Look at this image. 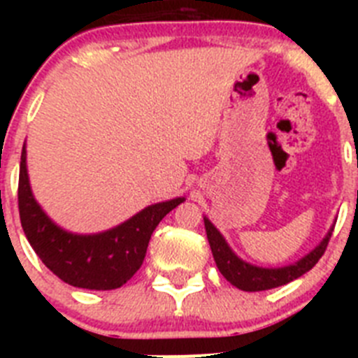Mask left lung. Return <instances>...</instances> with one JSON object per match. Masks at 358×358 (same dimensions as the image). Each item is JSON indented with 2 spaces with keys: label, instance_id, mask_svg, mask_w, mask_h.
<instances>
[{
  "label": "left lung",
  "instance_id": "8db88e82",
  "mask_svg": "<svg viewBox=\"0 0 358 358\" xmlns=\"http://www.w3.org/2000/svg\"><path fill=\"white\" fill-rule=\"evenodd\" d=\"M204 227H206L208 242H210L211 252H213L215 264H217L218 271L222 273V276L229 281L231 285H235L240 290H245V292L276 289V287L290 283L292 280H297L299 276L308 273L310 268L317 264L319 258L324 255V251L328 248V242H330L331 231H334L330 229V233L322 238V242L319 243L317 248L310 252V255H306L305 258H301L297 264L281 268H262L240 260L238 256L231 251L226 240L222 238V235L218 233L217 227L208 218H204Z\"/></svg>",
  "mask_w": 358,
  "mask_h": 358
}]
</instances>
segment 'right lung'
Wrapping results in <instances>:
<instances>
[{
    "mask_svg": "<svg viewBox=\"0 0 358 358\" xmlns=\"http://www.w3.org/2000/svg\"><path fill=\"white\" fill-rule=\"evenodd\" d=\"M182 201L179 197L152 204L100 235H71L57 227L36 202L28 182L27 150L21 152L17 206L24 235L43 264L78 289L113 290L127 283L143 264L157 224Z\"/></svg>",
    "mask_w": 358,
    "mask_h": 358,
    "instance_id": "obj_1",
    "label": "right lung"
}]
</instances>
